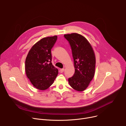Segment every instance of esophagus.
Returning a JSON list of instances; mask_svg holds the SVG:
<instances>
[{"instance_id":"1","label":"esophagus","mask_w":126,"mask_h":126,"mask_svg":"<svg viewBox=\"0 0 126 126\" xmlns=\"http://www.w3.org/2000/svg\"><path fill=\"white\" fill-rule=\"evenodd\" d=\"M64 71V68H63V69H60V73H63Z\"/></svg>"}]
</instances>
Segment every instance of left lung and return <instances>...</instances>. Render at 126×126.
<instances>
[{
	"label": "left lung",
	"mask_w": 126,
	"mask_h": 126,
	"mask_svg": "<svg viewBox=\"0 0 126 126\" xmlns=\"http://www.w3.org/2000/svg\"><path fill=\"white\" fill-rule=\"evenodd\" d=\"M69 42L74 59L75 73L68 79L71 87L83 91L93 79L95 70L96 59L93 48L88 40L77 33L65 34Z\"/></svg>",
	"instance_id": "8db88e82"
}]
</instances>
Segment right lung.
Listing matches in <instances>:
<instances>
[{
	"label": "right lung",
	"instance_id": "obj_1",
	"mask_svg": "<svg viewBox=\"0 0 126 126\" xmlns=\"http://www.w3.org/2000/svg\"><path fill=\"white\" fill-rule=\"evenodd\" d=\"M57 36L43 38L35 44L25 60V72L32 85L41 90L48 88L54 81L58 70L52 64L51 49Z\"/></svg>",
	"mask_w": 126,
	"mask_h": 126
}]
</instances>
